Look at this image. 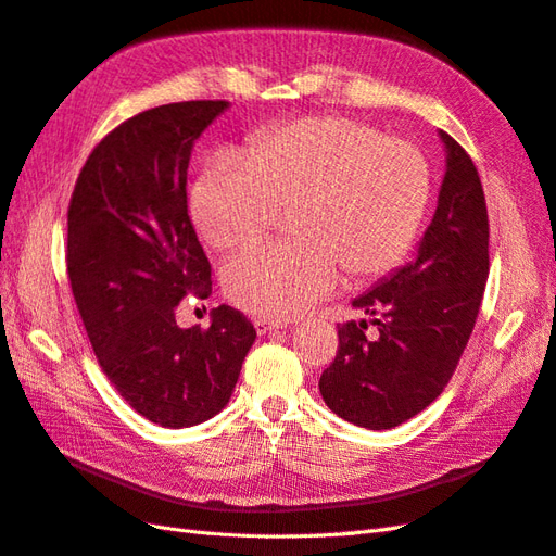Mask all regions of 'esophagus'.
Here are the masks:
<instances>
[{
  "label": "esophagus",
  "mask_w": 556,
  "mask_h": 556,
  "mask_svg": "<svg viewBox=\"0 0 556 556\" xmlns=\"http://www.w3.org/2000/svg\"><path fill=\"white\" fill-rule=\"evenodd\" d=\"M282 327H288V325L280 323V319H266V317L255 319V329H257L260 336H266V333H271V331L282 329Z\"/></svg>",
  "instance_id": "esophagus-1"
}]
</instances>
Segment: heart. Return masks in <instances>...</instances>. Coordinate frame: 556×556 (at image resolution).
<instances>
[{"mask_svg": "<svg viewBox=\"0 0 556 556\" xmlns=\"http://www.w3.org/2000/svg\"><path fill=\"white\" fill-rule=\"evenodd\" d=\"M431 190L425 155L343 115L306 117L252 139L243 157L215 155L190 206L204 241L233 250L262 239L294 211L296 243H268L227 262L231 304L290 319L331 294L341 274L371 280L406 257Z\"/></svg>", "mask_w": 556, "mask_h": 556, "instance_id": "1", "label": "heart"}]
</instances>
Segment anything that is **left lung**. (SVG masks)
Returning a JSON list of instances; mask_svg holds the SVG:
<instances>
[{
	"instance_id": "left-lung-1",
	"label": "left lung",
	"mask_w": 556,
	"mask_h": 556,
	"mask_svg": "<svg viewBox=\"0 0 556 556\" xmlns=\"http://www.w3.org/2000/svg\"><path fill=\"white\" fill-rule=\"evenodd\" d=\"M439 204L415 257L352 306L366 319L339 327V352L319 378L327 406L364 429H392L443 392L473 331L486 276L490 223L476 164L450 134Z\"/></svg>"
}]
</instances>
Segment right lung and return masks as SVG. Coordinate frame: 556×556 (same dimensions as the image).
<instances>
[{
	"instance_id": "add662e5",
	"label": "right lung",
	"mask_w": 556,
	"mask_h": 556,
	"mask_svg": "<svg viewBox=\"0 0 556 556\" xmlns=\"http://www.w3.org/2000/svg\"><path fill=\"white\" fill-rule=\"evenodd\" d=\"M229 102L164 104L99 143L76 180L66 271L99 366L150 422L185 429L220 413L257 331L231 306L182 329L185 296L211 294V264L188 215L194 141Z\"/></svg>"
}]
</instances>
